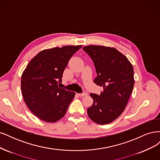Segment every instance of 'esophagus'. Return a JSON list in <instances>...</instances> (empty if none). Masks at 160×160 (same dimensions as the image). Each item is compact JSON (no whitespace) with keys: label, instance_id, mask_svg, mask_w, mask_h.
<instances>
[{"label":"esophagus","instance_id":"obj_1","mask_svg":"<svg viewBox=\"0 0 160 160\" xmlns=\"http://www.w3.org/2000/svg\"><path fill=\"white\" fill-rule=\"evenodd\" d=\"M78 95L80 97H84V96H86L88 95V93H86V92H83V93H80V94H78Z\"/></svg>","mask_w":160,"mask_h":160}]
</instances>
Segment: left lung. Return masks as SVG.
<instances>
[{
  "mask_svg": "<svg viewBox=\"0 0 160 160\" xmlns=\"http://www.w3.org/2000/svg\"><path fill=\"white\" fill-rule=\"evenodd\" d=\"M83 50L94 63L97 77L94 82L104 88L100 96L90 94L93 104L88 108V115L97 123L108 124L125 110L134 85L133 66L114 48L90 45Z\"/></svg>",
  "mask_w": 160,
  "mask_h": 160,
  "instance_id": "left-lung-1",
  "label": "left lung"
}]
</instances>
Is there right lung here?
<instances>
[{
	"mask_svg": "<svg viewBox=\"0 0 160 160\" xmlns=\"http://www.w3.org/2000/svg\"><path fill=\"white\" fill-rule=\"evenodd\" d=\"M82 46H64L42 50L24 70L23 99L29 110L44 122H56L63 118L74 98V92L62 88L58 82H62L69 60Z\"/></svg>",
	"mask_w": 160,
	"mask_h": 160,
	"instance_id": "add662e5",
	"label": "right lung"
}]
</instances>
